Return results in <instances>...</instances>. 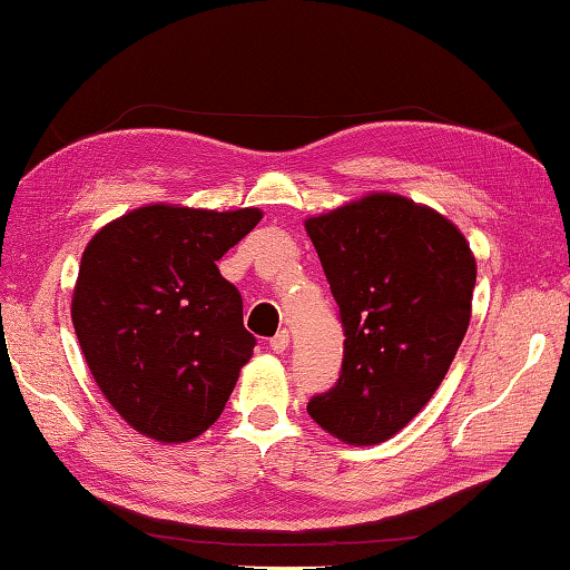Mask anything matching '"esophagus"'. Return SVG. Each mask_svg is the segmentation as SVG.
I'll return each mask as SVG.
<instances>
[{
	"instance_id": "esophagus-1",
	"label": "esophagus",
	"mask_w": 570,
	"mask_h": 570,
	"mask_svg": "<svg viewBox=\"0 0 570 570\" xmlns=\"http://www.w3.org/2000/svg\"><path fill=\"white\" fill-rule=\"evenodd\" d=\"M268 347L274 350L276 355H282V352H286V347H288V332L282 330L278 334H274V337L268 340Z\"/></svg>"
}]
</instances>
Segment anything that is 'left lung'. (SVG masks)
Here are the masks:
<instances>
[{"label": "left lung", "instance_id": "1", "mask_svg": "<svg viewBox=\"0 0 570 570\" xmlns=\"http://www.w3.org/2000/svg\"><path fill=\"white\" fill-rule=\"evenodd\" d=\"M304 228L345 327L340 381L306 411L345 444H383L454 363L472 317L474 253L444 215L393 193H370Z\"/></svg>", "mask_w": 570, "mask_h": 570}]
</instances>
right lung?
I'll list each match as a JSON object with an SVG mask.
<instances>
[{
    "mask_svg": "<svg viewBox=\"0 0 570 570\" xmlns=\"http://www.w3.org/2000/svg\"><path fill=\"white\" fill-rule=\"evenodd\" d=\"M261 218L157 203L88 240L70 317L90 375L134 431L183 444L220 419L256 337L218 261Z\"/></svg>",
    "mask_w": 570,
    "mask_h": 570,
    "instance_id": "obj_1",
    "label": "right lung"
}]
</instances>
